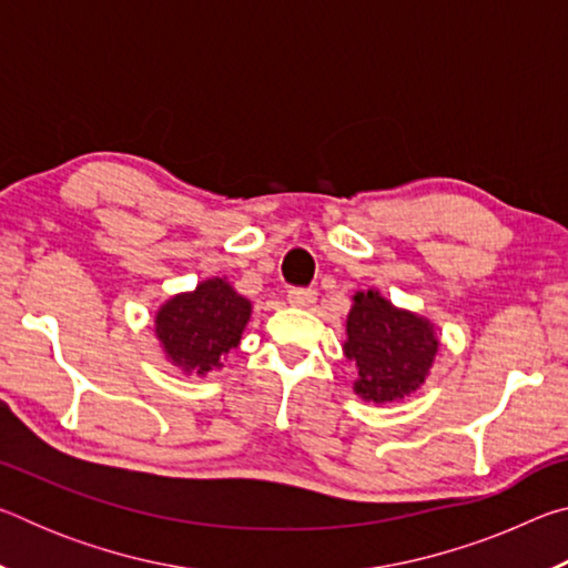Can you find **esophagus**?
Listing matches in <instances>:
<instances>
[{"label": "esophagus", "mask_w": 568, "mask_h": 568, "mask_svg": "<svg viewBox=\"0 0 568 568\" xmlns=\"http://www.w3.org/2000/svg\"><path fill=\"white\" fill-rule=\"evenodd\" d=\"M315 291L311 287H293L291 293H287V303L295 305V307H311L315 303Z\"/></svg>", "instance_id": "1"}]
</instances>
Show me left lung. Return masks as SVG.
<instances>
[{
  "label": "left lung",
  "mask_w": 568,
  "mask_h": 568,
  "mask_svg": "<svg viewBox=\"0 0 568 568\" xmlns=\"http://www.w3.org/2000/svg\"><path fill=\"white\" fill-rule=\"evenodd\" d=\"M343 353L358 368L353 390L363 400L393 403L426 383L438 353L434 323L403 311L378 291H358L345 321Z\"/></svg>",
  "instance_id": "8db88e82"
}]
</instances>
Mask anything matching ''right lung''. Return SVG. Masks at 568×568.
<instances>
[{
  "label": "right lung",
  "instance_id": "1",
  "mask_svg": "<svg viewBox=\"0 0 568 568\" xmlns=\"http://www.w3.org/2000/svg\"><path fill=\"white\" fill-rule=\"evenodd\" d=\"M250 313L253 303L225 277H207L195 291L172 295L160 305L155 335L172 365L187 376H207L223 368L225 355L237 348Z\"/></svg>",
  "mask_w": 568,
  "mask_h": 568
}]
</instances>
